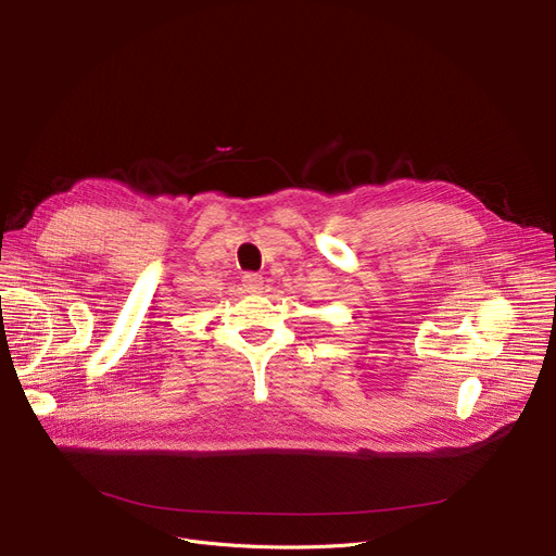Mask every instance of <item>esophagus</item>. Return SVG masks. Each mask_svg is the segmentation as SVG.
<instances>
[{"mask_svg":"<svg viewBox=\"0 0 556 556\" xmlns=\"http://www.w3.org/2000/svg\"><path fill=\"white\" fill-rule=\"evenodd\" d=\"M243 286H245L248 293H261L263 277L256 275V273H245V275H243Z\"/></svg>","mask_w":556,"mask_h":556,"instance_id":"esophagus-1","label":"esophagus"}]
</instances>
